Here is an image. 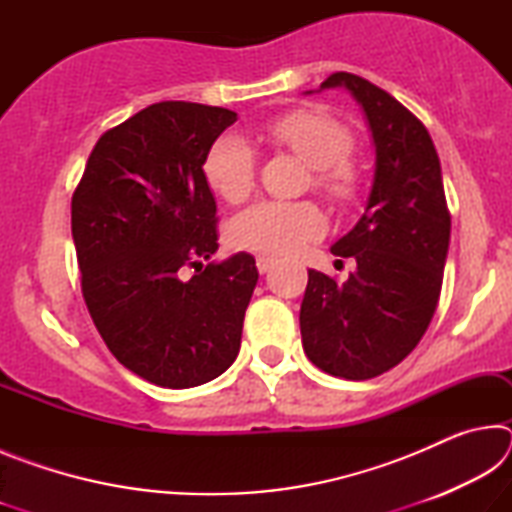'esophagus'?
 <instances>
[{
    "label": "esophagus",
    "mask_w": 512,
    "mask_h": 512,
    "mask_svg": "<svg viewBox=\"0 0 512 512\" xmlns=\"http://www.w3.org/2000/svg\"><path fill=\"white\" fill-rule=\"evenodd\" d=\"M275 264V257H268V255H259L257 257V271L259 273H268Z\"/></svg>",
    "instance_id": "1"
}]
</instances>
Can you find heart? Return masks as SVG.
Masks as SVG:
<instances>
[{
  "label": "heart",
  "mask_w": 512,
  "mask_h": 512,
  "mask_svg": "<svg viewBox=\"0 0 512 512\" xmlns=\"http://www.w3.org/2000/svg\"><path fill=\"white\" fill-rule=\"evenodd\" d=\"M262 135L275 149L305 162L311 189L334 205H350L359 196L361 169L352 158L350 128L323 112L293 110L268 121ZM207 185L223 201L241 203L253 192L257 153L239 135H221L205 155ZM323 230V216L309 201H262L250 205L230 225V241L239 248L287 255Z\"/></svg>",
  "instance_id": "obj_1"
}]
</instances>
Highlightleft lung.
Returning a JSON list of instances; mask_svg holds the SVG:
<instances>
[{
  "label": "left lung",
  "mask_w": 512,
  "mask_h": 512,
  "mask_svg": "<svg viewBox=\"0 0 512 512\" xmlns=\"http://www.w3.org/2000/svg\"><path fill=\"white\" fill-rule=\"evenodd\" d=\"M361 103L375 142V180L357 225L332 246L357 271L336 282L309 271L300 307L302 348L327 375L361 381L395 368L427 332L449 248L440 160L422 121L386 90L336 72L320 90Z\"/></svg>",
  "instance_id": "1"
}]
</instances>
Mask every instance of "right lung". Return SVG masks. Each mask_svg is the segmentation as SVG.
<instances>
[{
  "label": "right lung",
  "instance_id": "obj_1",
  "mask_svg": "<svg viewBox=\"0 0 512 512\" xmlns=\"http://www.w3.org/2000/svg\"><path fill=\"white\" fill-rule=\"evenodd\" d=\"M235 121L228 108L153 103L99 137L72 196L85 305L121 366L155 386H201L239 354L255 259L203 264L219 250L203 162Z\"/></svg>",
  "mask_w": 512,
  "mask_h": 512
}]
</instances>
